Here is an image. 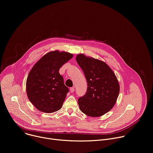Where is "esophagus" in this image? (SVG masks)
Segmentation results:
<instances>
[{"label": "esophagus", "mask_w": 153, "mask_h": 153, "mask_svg": "<svg viewBox=\"0 0 153 153\" xmlns=\"http://www.w3.org/2000/svg\"><path fill=\"white\" fill-rule=\"evenodd\" d=\"M70 91H71V93H73V92L75 91V89H74V88H71V89H70Z\"/></svg>", "instance_id": "34e87169"}]
</instances>
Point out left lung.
<instances>
[{"instance_id":"obj_1","label":"left lung","mask_w":153,"mask_h":153,"mask_svg":"<svg viewBox=\"0 0 153 153\" xmlns=\"http://www.w3.org/2000/svg\"><path fill=\"white\" fill-rule=\"evenodd\" d=\"M76 60L88 82L86 94L78 98L81 112L91 117H100L115 104L120 86L111 68L103 61L79 54Z\"/></svg>"}]
</instances>
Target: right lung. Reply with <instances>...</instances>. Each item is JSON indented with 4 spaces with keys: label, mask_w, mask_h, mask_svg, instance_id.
I'll return each instance as SVG.
<instances>
[{
    "label": "right lung",
    "mask_w": 153,
    "mask_h": 153,
    "mask_svg": "<svg viewBox=\"0 0 153 153\" xmlns=\"http://www.w3.org/2000/svg\"><path fill=\"white\" fill-rule=\"evenodd\" d=\"M72 57L69 53L50 52L30 71L27 79V94L31 103L40 111L52 113L61 108L69 89L65 86L59 71Z\"/></svg>",
    "instance_id": "right-lung-1"
}]
</instances>
